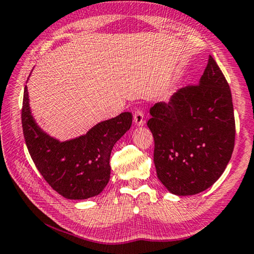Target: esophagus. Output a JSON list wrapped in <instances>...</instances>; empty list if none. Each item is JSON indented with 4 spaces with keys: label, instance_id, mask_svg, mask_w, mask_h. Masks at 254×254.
<instances>
[{
    "label": "esophagus",
    "instance_id": "1",
    "mask_svg": "<svg viewBox=\"0 0 254 254\" xmlns=\"http://www.w3.org/2000/svg\"><path fill=\"white\" fill-rule=\"evenodd\" d=\"M133 121L135 123V126L141 127L145 124V120H143V113L140 109H135L133 113Z\"/></svg>",
    "mask_w": 254,
    "mask_h": 254
}]
</instances>
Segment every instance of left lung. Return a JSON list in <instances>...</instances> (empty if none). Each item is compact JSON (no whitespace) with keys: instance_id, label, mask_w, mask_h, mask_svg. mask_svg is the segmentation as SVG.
<instances>
[{"instance_id":"left-lung-1","label":"left lung","mask_w":254,"mask_h":254,"mask_svg":"<svg viewBox=\"0 0 254 254\" xmlns=\"http://www.w3.org/2000/svg\"><path fill=\"white\" fill-rule=\"evenodd\" d=\"M147 126L154 137L157 178L170 192L195 195L224 173L235 145L232 92L209 57L197 85L179 89L155 104Z\"/></svg>"}]
</instances>
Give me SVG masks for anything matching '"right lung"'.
Instances as JSON below:
<instances>
[{
	"mask_svg": "<svg viewBox=\"0 0 254 254\" xmlns=\"http://www.w3.org/2000/svg\"><path fill=\"white\" fill-rule=\"evenodd\" d=\"M21 123L30 157L45 181L65 198L86 199L99 195L108 184L112 149L131 127L132 114L122 113L96 124L85 134L59 141L37 126L25 86Z\"/></svg>",
	"mask_w": 254,
	"mask_h": 254,
	"instance_id": "right-lung-1",
	"label": "right lung"
}]
</instances>
